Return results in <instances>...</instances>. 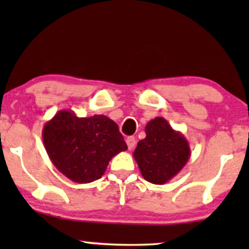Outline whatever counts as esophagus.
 Returning a JSON list of instances; mask_svg holds the SVG:
<instances>
[{"label":"esophagus","mask_w":249,"mask_h":249,"mask_svg":"<svg viewBox=\"0 0 249 249\" xmlns=\"http://www.w3.org/2000/svg\"><path fill=\"white\" fill-rule=\"evenodd\" d=\"M125 142H127L128 148L129 149H132V148L135 147V145H136V138L132 137V136H130V137H128L127 139H125Z\"/></svg>","instance_id":"esophagus-1"}]
</instances>
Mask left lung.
Segmentation results:
<instances>
[{
    "label": "left lung",
    "mask_w": 249,
    "mask_h": 249,
    "mask_svg": "<svg viewBox=\"0 0 249 249\" xmlns=\"http://www.w3.org/2000/svg\"><path fill=\"white\" fill-rule=\"evenodd\" d=\"M145 132L146 137L138 142L132 155L145 180L163 185L178 175L188 162L189 142L162 117L148 121Z\"/></svg>",
    "instance_id": "obj_1"
}]
</instances>
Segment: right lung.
Here are the masks:
<instances>
[{
  "instance_id": "obj_1",
  "label": "right lung",
  "mask_w": 249,
  "mask_h": 249,
  "mask_svg": "<svg viewBox=\"0 0 249 249\" xmlns=\"http://www.w3.org/2000/svg\"><path fill=\"white\" fill-rule=\"evenodd\" d=\"M42 135L54 166L77 183L102 178L112 158L128 148L118 124L101 114L79 118L61 110L44 124Z\"/></svg>"
}]
</instances>
